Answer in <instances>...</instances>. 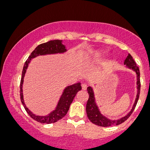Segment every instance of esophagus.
<instances>
[{"instance_id":"1","label":"esophagus","mask_w":150,"mask_h":150,"mask_svg":"<svg viewBox=\"0 0 150 150\" xmlns=\"http://www.w3.org/2000/svg\"><path fill=\"white\" fill-rule=\"evenodd\" d=\"M81 87H82V89H83V90H85V89H86V88H87V84L86 83H82Z\"/></svg>"}]
</instances>
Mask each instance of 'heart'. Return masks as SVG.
<instances>
[{"label":"heart","mask_w":150,"mask_h":150,"mask_svg":"<svg viewBox=\"0 0 150 150\" xmlns=\"http://www.w3.org/2000/svg\"><path fill=\"white\" fill-rule=\"evenodd\" d=\"M104 52L102 51H99V52H96L95 53H93V54H89V59H92V58H96V57H101V56L103 54Z\"/></svg>","instance_id":"obj_1"}]
</instances>
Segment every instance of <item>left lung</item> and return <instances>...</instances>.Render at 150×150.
I'll list each match as a JSON object with an SVG mask.
<instances>
[{
  "instance_id": "8db88e82",
  "label": "left lung",
  "mask_w": 150,
  "mask_h": 150,
  "mask_svg": "<svg viewBox=\"0 0 150 150\" xmlns=\"http://www.w3.org/2000/svg\"><path fill=\"white\" fill-rule=\"evenodd\" d=\"M124 64H125V67L128 68L129 69L133 70L134 72L136 73V77H137V94H136V98L135 99V102H134L133 105L132 106V108L131 110L125 115L124 117H120L118 119L111 120L110 118H107L105 117L104 115H102L101 112L100 110L99 107H98V104L96 102V98L94 91H93V88L91 86H88L87 88L88 90V93L89 94V98L86 104V113L88 115V117L91 122H92L93 124L98 125L100 127H110L112 125H119L121 124L122 122H125L127 118H128L130 115L132 114L133 111L135 109L136 104L137 103L138 99L139 97V92H140V73L139 67L136 65V63L135 61H134L133 57H131L130 54H128L126 59L124 61Z\"/></svg>"
}]
</instances>
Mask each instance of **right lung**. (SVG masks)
Returning <instances> with one entry per match:
<instances>
[{
  "label": "right lung",
  "instance_id": "add662e5",
  "mask_svg": "<svg viewBox=\"0 0 150 150\" xmlns=\"http://www.w3.org/2000/svg\"><path fill=\"white\" fill-rule=\"evenodd\" d=\"M67 52L66 49V46L62 43V40H53L41 44L38 46L34 49V50L31 53L29 56L28 59L25 61L24 64L23 71H22L21 79L20 83V98H21V103L23 104L28 115L32 117L33 120L41 122V123L50 124L52 122H55L58 120L61 119L67 113V112L70 107L71 104L72 103L73 99L77 94V93L81 89V83L77 82L72 85H68L63 89L62 94L60 97L57 106L55 107L54 110L51 111L46 115L40 116L36 115L33 113L29 109L25 104L23 99V79L25 77L27 69L28 68L29 64L32 61V59L38 57V56H44L48 54H63Z\"/></svg>",
  "mask_w": 150,
  "mask_h": 150
}]
</instances>
